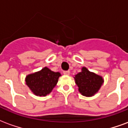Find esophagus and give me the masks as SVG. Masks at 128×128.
Returning <instances> with one entry per match:
<instances>
[{"instance_id": "obj_1", "label": "esophagus", "mask_w": 128, "mask_h": 128, "mask_svg": "<svg viewBox=\"0 0 128 128\" xmlns=\"http://www.w3.org/2000/svg\"><path fill=\"white\" fill-rule=\"evenodd\" d=\"M70 71H64V72H63V74L66 76L70 75Z\"/></svg>"}]
</instances>
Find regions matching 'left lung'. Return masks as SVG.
<instances>
[{"instance_id":"left-lung-1","label":"left lung","mask_w":128,"mask_h":128,"mask_svg":"<svg viewBox=\"0 0 128 128\" xmlns=\"http://www.w3.org/2000/svg\"><path fill=\"white\" fill-rule=\"evenodd\" d=\"M74 78L79 92L86 97L95 96L104 82L102 76L88 71L85 67H82L80 72L75 75Z\"/></svg>"}]
</instances>
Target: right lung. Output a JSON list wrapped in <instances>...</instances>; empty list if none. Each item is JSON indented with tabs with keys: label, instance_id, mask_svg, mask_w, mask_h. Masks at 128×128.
Listing matches in <instances>:
<instances>
[{
	"label": "right lung",
	"instance_id": "obj_1",
	"mask_svg": "<svg viewBox=\"0 0 128 128\" xmlns=\"http://www.w3.org/2000/svg\"><path fill=\"white\" fill-rule=\"evenodd\" d=\"M60 76L59 72H53L45 67L39 72L27 75L25 81L26 84L34 95L44 97L52 92Z\"/></svg>",
	"mask_w": 128,
	"mask_h": 128
}]
</instances>
